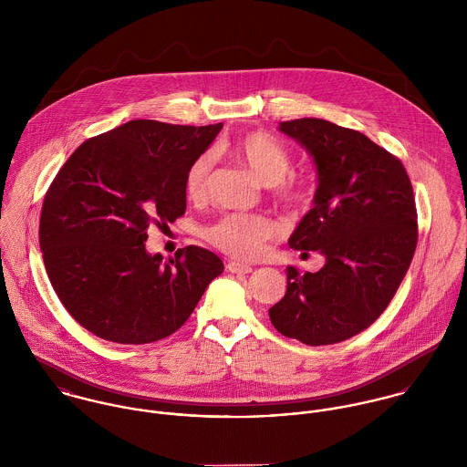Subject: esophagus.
I'll return each instance as SVG.
<instances>
[{
  "label": "esophagus",
  "mask_w": 467,
  "mask_h": 467,
  "mask_svg": "<svg viewBox=\"0 0 467 467\" xmlns=\"http://www.w3.org/2000/svg\"><path fill=\"white\" fill-rule=\"evenodd\" d=\"M226 269H228L230 273H237V275L252 273V266H246V265H241V263H228Z\"/></svg>",
  "instance_id": "1"
}]
</instances>
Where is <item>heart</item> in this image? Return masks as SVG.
I'll list each match as a JSON object with an SVG mask.
<instances>
[{"label":"heart","instance_id":"heart-1","mask_svg":"<svg viewBox=\"0 0 467 467\" xmlns=\"http://www.w3.org/2000/svg\"><path fill=\"white\" fill-rule=\"evenodd\" d=\"M228 152L259 182L273 187L275 200L289 208H302L313 198L311 182L289 174L291 154L275 136L263 131L244 134L230 145ZM210 171V154H201L192 161L185 176V194L189 200L201 201L206 196ZM276 234L278 228L273 221L248 213L226 215L204 232L212 246L239 261H252L259 257L266 241L276 237Z\"/></svg>","mask_w":467,"mask_h":467}]
</instances>
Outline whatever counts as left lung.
<instances>
[{
    "label": "left lung",
    "instance_id": "8db88e82",
    "mask_svg": "<svg viewBox=\"0 0 467 467\" xmlns=\"http://www.w3.org/2000/svg\"><path fill=\"white\" fill-rule=\"evenodd\" d=\"M278 130L313 156L318 172L313 208L289 246L318 252L326 265L304 275L287 266V291L269 320L306 345H331L370 327L394 298L417 246L413 189L400 160L359 131L322 119Z\"/></svg>",
    "mask_w": 467,
    "mask_h": 467
}]
</instances>
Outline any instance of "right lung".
Here are the masks:
<instances>
[{
	"instance_id": "obj_1",
	"label": "right lung",
	"mask_w": 467,
	"mask_h": 467,
	"mask_svg": "<svg viewBox=\"0 0 467 467\" xmlns=\"http://www.w3.org/2000/svg\"><path fill=\"white\" fill-rule=\"evenodd\" d=\"M223 124L131 120L75 149L41 210L39 244L67 313L124 345L158 341L192 315L221 259L187 246L169 263L145 250L149 224L185 213V176Z\"/></svg>"
}]
</instances>
